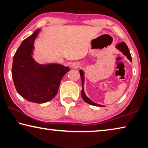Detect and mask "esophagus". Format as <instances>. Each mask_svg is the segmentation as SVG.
Masks as SVG:
<instances>
[{"mask_svg": "<svg viewBox=\"0 0 148 148\" xmlns=\"http://www.w3.org/2000/svg\"><path fill=\"white\" fill-rule=\"evenodd\" d=\"M71 66L72 67V68L74 69H77V68H79V67L80 66V63L78 62H74V63H72L71 64Z\"/></svg>", "mask_w": 148, "mask_h": 148, "instance_id": "1", "label": "esophagus"}]
</instances>
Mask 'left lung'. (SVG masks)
<instances>
[{
    "label": "left lung",
    "mask_w": 148,
    "mask_h": 148,
    "mask_svg": "<svg viewBox=\"0 0 148 148\" xmlns=\"http://www.w3.org/2000/svg\"><path fill=\"white\" fill-rule=\"evenodd\" d=\"M116 47L118 49L119 51H121L123 53L125 56H126L127 58H128L130 61L132 62V59H131V53H130V51L128 48V47L126 45V44L124 42H121V43L118 44L116 46ZM79 74H80V76H81V79H82V90L81 92V95H82V99H84V101L87 102V104L92 105V106H102V105L99 104H96L95 102H92L91 100H90L88 97H87L86 94L84 92V72L82 71H79Z\"/></svg>",
    "instance_id": "left-lung-1"
}]
</instances>
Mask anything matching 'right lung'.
Segmentation results:
<instances>
[{
	"instance_id": "right-lung-1",
	"label": "right lung",
	"mask_w": 148,
	"mask_h": 148,
	"mask_svg": "<svg viewBox=\"0 0 148 148\" xmlns=\"http://www.w3.org/2000/svg\"><path fill=\"white\" fill-rule=\"evenodd\" d=\"M40 29L24 40L15 53L12 75L18 93L28 101L45 103L58 92L61 79L70 71L59 64L42 65L32 57L34 41Z\"/></svg>"
}]
</instances>
